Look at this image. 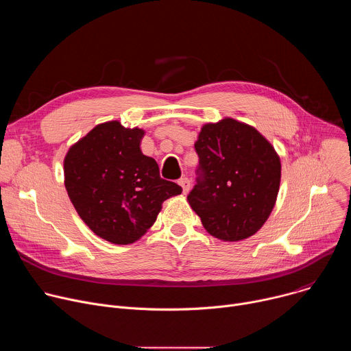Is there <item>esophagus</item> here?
<instances>
[{"instance_id": "34e87169", "label": "esophagus", "mask_w": 351, "mask_h": 351, "mask_svg": "<svg viewBox=\"0 0 351 351\" xmlns=\"http://www.w3.org/2000/svg\"><path fill=\"white\" fill-rule=\"evenodd\" d=\"M178 183L182 186V189H183V193H184V194H186V193H189V190H190V180H189L187 178H180Z\"/></svg>"}]
</instances>
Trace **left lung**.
Wrapping results in <instances>:
<instances>
[{"mask_svg":"<svg viewBox=\"0 0 351 351\" xmlns=\"http://www.w3.org/2000/svg\"><path fill=\"white\" fill-rule=\"evenodd\" d=\"M203 175L187 195L206 230L222 241L256 234L280 186V158L252 125L223 118L204 123L194 143Z\"/></svg>","mask_w":351,"mask_h":351,"instance_id":"obj_1","label":"left lung"}]
</instances>
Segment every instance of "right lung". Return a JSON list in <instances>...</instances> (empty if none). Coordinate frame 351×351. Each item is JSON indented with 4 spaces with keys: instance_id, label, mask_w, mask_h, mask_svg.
<instances>
[{
    "instance_id": "obj_1",
    "label": "right lung",
    "mask_w": 351,
    "mask_h": 351,
    "mask_svg": "<svg viewBox=\"0 0 351 351\" xmlns=\"http://www.w3.org/2000/svg\"><path fill=\"white\" fill-rule=\"evenodd\" d=\"M145 132L119 121L94 126L71 145L64 183L76 213L98 237L132 244L152 228L165 199L182 187L160 176L154 158L141 153Z\"/></svg>"
}]
</instances>
